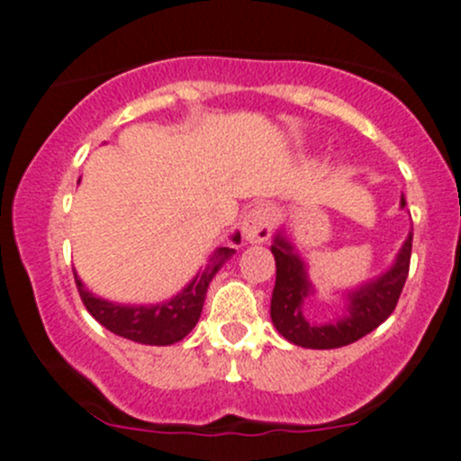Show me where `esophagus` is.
Returning a JSON list of instances; mask_svg holds the SVG:
<instances>
[{"label":"esophagus","mask_w":461,"mask_h":461,"mask_svg":"<svg viewBox=\"0 0 461 461\" xmlns=\"http://www.w3.org/2000/svg\"><path fill=\"white\" fill-rule=\"evenodd\" d=\"M273 226H276V208L271 203H259L253 211L246 212L244 220H241V232L250 244L267 241L271 237Z\"/></svg>","instance_id":"1"}]
</instances>
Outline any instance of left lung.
<instances>
[{
    "mask_svg": "<svg viewBox=\"0 0 461 461\" xmlns=\"http://www.w3.org/2000/svg\"><path fill=\"white\" fill-rule=\"evenodd\" d=\"M401 208L405 199L401 194ZM412 250V232L405 237L394 262L375 280L363 282L357 289L343 294L345 307L339 318L330 322H313L304 312V303L316 294L307 273V262L295 250L285 229L273 237L271 253L276 258V286L271 298V321L289 343L307 349H336L370 334L396 307L405 285Z\"/></svg>",
    "mask_w": 461,
    "mask_h": 461,
    "instance_id": "obj_1",
    "label": "left lung"
}]
</instances>
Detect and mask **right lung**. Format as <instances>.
Masks as SVG:
<instances>
[{"instance_id":"add662e5","label":"right lung","mask_w":461,"mask_h":461,"mask_svg":"<svg viewBox=\"0 0 461 461\" xmlns=\"http://www.w3.org/2000/svg\"><path fill=\"white\" fill-rule=\"evenodd\" d=\"M232 241L240 244V232L232 235ZM235 253V249L221 246L211 255V262L206 268H199L197 276L184 286L176 295L170 300H163L157 304H122L112 303V300L98 298L91 294L82 280L76 276L77 291L85 303L86 312L112 334L122 336L127 340L143 345H172L184 340L185 336L193 331L197 325L199 316H202L203 300H206L208 285L212 282L215 273L220 271L221 264Z\"/></svg>"}]
</instances>
